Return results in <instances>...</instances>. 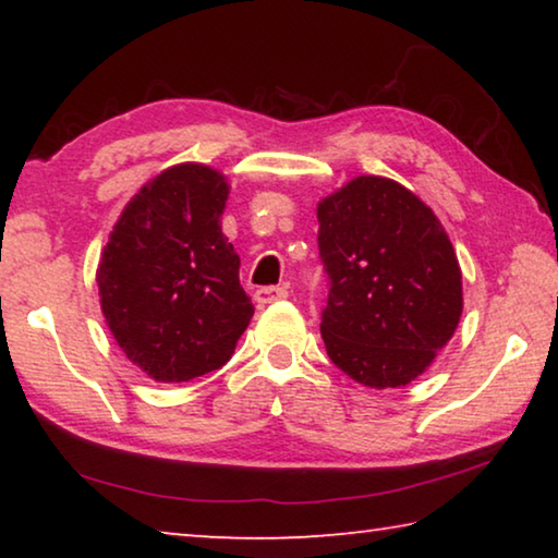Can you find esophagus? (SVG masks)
Wrapping results in <instances>:
<instances>
[{
    "mask_svg": "<svg viewBox=\"0 0 558 558\" xmlns=\"http://www.w3.org/2000/svg\"><path fill=\"white\" fill-rule=\"evenodd\" d=\"M288 298V288H280V286H270V288H258L256 295L253 300L258 302V307H266L270 302H278V300H286Z\"/></svg>",
    "mask_w": 558,
    "mask_h": 558,
    "instance_id": "obj_1",
    "label": "esophagus"
}]
</instances>
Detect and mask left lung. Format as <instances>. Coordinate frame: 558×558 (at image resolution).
<instances>
[{
	"mask_svg": "<svg viewBox=\"0 0 558 558\" xmlns=\"http://www.w3.org/2000/svg\"><path fill=\"white\" fill-rule=\"evenodd\" d=\"M329 278L327 354L369 389H399L456 335L462 272L446 229L411 189L362 174L317 204Z\"/></svg>",
	"mask_w": 558,
	"mask_h": 558,
	"instance_id": "1",
	"label": "left lung"
}]
</instances>
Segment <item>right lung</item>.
I'll return each mask as SVG.
<instances>
[{
  "label": "right lung",
  "instance_id": "right-lung-1",
  "mask_svg": "<svg viewBox=\"0 0 558 558\" xmlns=\"http://www.w3.org/2000/svg\"><path fill=\"white\" fill-rule=\"evenodd\" d=\"M229 179L167 167L125 204L98 263L110 335L140 372L182 384L229 362L253 317L241 258L221 231Z\"/></svg>",
  "mask_w": 558,
  "mask_h": 558
}]
</instances>
